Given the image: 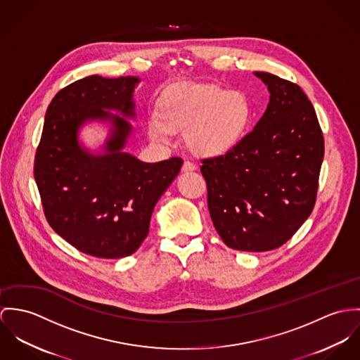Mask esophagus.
<instances>
[{
  "instance_id": "esophagus-1",
  "label": "esophagus",
  "mask_w": 360,
  "mask_h": 360,
  "mask_svg": "<svg viewBox=\"0 0 360 360\" xmlns=\"http://www.w3.org/2000/svg\"><path fill=\"white\" fill-rule=\"evenodd\" d=\"M198 167L193 164V162H191V161H185L184 162V165H182V171L184 172H189V171H195Z\"/></svg>"
}]
</instances>
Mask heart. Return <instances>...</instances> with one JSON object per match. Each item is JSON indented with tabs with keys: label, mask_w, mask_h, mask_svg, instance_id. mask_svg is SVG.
Wrapping results in <instances>:
<instances>
[{
	"label": "heart",
	"mask_w": 360,
	"mask_h": 360,
	"mask_svg": "<svg viewBox=\"0 0 360 360\" xmlns=\"http://www.w3.org/2000/svg\"><path fill=\"white\" fill-rule=\"evenodd\" d=\"M252 106L241 91L212 84H185L168 91L161 101V119L149 120V135L167 142L172 131H188L186 141L201 156L232 150L247 132Z\"/></svg>",
	"instance_id": "heart-1"
}]
</instances>
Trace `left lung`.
<instances>
[{
  "mask_svg": "<svg viewBox=\"0 0 360 360\" xmlns=\"http://www.w3.org/2000/svg\"><path fill=\"white\" fill-rule=\"evenodd\" d=\"M271 94L254 129L228 153L201 161L212 224L240 251L284 244L311 215L324 141L316 112L291 81L254 73Z\"/></svg>",
  "mask_w": 360,
  "mask_h": 360,
  "instance_id": "1",
  "label": "left lung"
}]
</instances>
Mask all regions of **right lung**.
<instances>
[{"label": "right lung", "mask_w": 360, "mask_h": 360, "mask_svg": "<svg viewBox=\"0 0 360 360\" xmlns=\"http://www.w3.org/2000/svg\"><path fill=\"white\" fill-rule=\"evenodd\" d=\"M138 77L89 76L60 89L45 115L34 178L51 228L73 247L98 258L135 252L149 233L153 208L184 160L143 162L124 150L135 117ZM119 111L124 118L112 114ZM88 120L111 125L99 155L78 141Z\"/></svg>", "instance_id": "1"}]
</instances>
